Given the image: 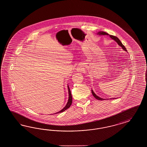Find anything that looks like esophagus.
Segmentation results:
<instances>
[{"label": "esophagus", "mask_w": 147, "mask_h": 147, "mask_svg": "<svg viewBox=\"0 0 147 147\" xmlns=\"http://www.w3.org/2000/svg\"><path fill=\"white\" fill-rule=\"evenodd\" d=\"M78 69V70H80V69H79H79Z\"/></svg>", "instance_id": "1"}]
</instances>
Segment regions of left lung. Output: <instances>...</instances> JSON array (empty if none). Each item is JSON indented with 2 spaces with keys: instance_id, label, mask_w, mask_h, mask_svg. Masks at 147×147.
<instances>
[{
  "instance_id": "obj_1",
  "label": "left lung",
  "mask_w": 147,
  "mask_h": 147,
  "mask_svg": "<svg viewBox=\"0 0 147 147\" xmlns=\"http://www.w3.org/2000/svg\"><path fill=\"white\" fill-rule=\"evenodd\" d=\"M97 35H109L110 36V37L111 38L112 40H115L116 42L117 43H118V45H119V46H121V48H122V49L124 50V51H127V49H126V48H125V47H124V46L121 43V40H119V38H118V37H117L116 36H112V35H110L109 34H108L107 33V32H104V31H99V32H98V33H97ZM92 94H93V96L94 97V98H96V99H98V100H105V99H103V98H101L100 97H99V96H96V94H95V93L93 92V91L92 90ZM110 99H116V98H110Z\"/></svg>"
}]
</instances>
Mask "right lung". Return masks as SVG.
<instances>
[{
	"mask_svg": "<svg viewBox=\"0 0 147 147\" xmlns=\"http://www.w3.org/2000/svg\"><path fill=\"white\" fill-rule=\"evenodd\" d=\"M68 100L67 101V103L66 104V106L64 107L61 110H60V111L58 112H56L55 113H54V114H56V113H61L62 112L65 111V110H66L67 109H68L69 107H71V103H72V96H71V90L69 89V86L68 85Z\"/></svg>",
	"mask_w": 147,
	"mask_h": 147,
	"instance_id": "add662e5",
	"label": "right lung"
}]
</instances>
